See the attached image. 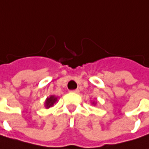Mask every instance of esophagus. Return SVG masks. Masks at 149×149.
Here are the masks:
<instances>
[{"mask_svg":"<svg viewBox=\"0 0 149 149\" xmlns=\"http://www.w3.org/2000/svg\"><path fill=\"white\" fill-rule=\"evenodd\" d=\"M70 92H72V93H75V94H78V93L79 92V89H74V90H71Z\"/></svg>","mask_w":149,"mask_h":149,"instance_id":"esophagus-1","label":"esophagus"}]
</instances>
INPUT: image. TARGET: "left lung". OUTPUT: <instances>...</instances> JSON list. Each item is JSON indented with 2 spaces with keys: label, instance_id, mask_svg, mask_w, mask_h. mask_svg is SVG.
<instances>
[{
  "label": "left lung",
  "instance_id": "1",
  "mask_svg": "<svg viewBox=\"0 0 149 149\" xmlns=\"http://www.w3.org/2000/svg\"><path fill=\"white\" fill-rule=\"evenodd\" d=\"M93 104H95V102H94V103H93Z\"/></svg>",
  "mask_w": 149,
  "mask_h": 149
}]
</instances>
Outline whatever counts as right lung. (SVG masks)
<instances>
[{
    "instance_id": "1",
    "label": "right lung",
    "mask_w": 149,
    "mask_h": 149,
    "mask_svg": "<svg viewBox=\"0 0 149 149\" xmlns=\"http://www.w3.org/2000/svg\"><path fill=\"white\" fill-rule=\"evenodd\" d=\"M57 97H55L54 95H51V96H49L48 97L46 100H45V108L46 109H49L50 107H52V106L54 105V104L57 102Z\"/></svg>"
}]
</instances>
